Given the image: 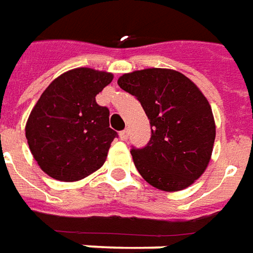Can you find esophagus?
I'll list each match as a JSON object with an SVG mask.
<instances>
[{"label": "esophagus", "mask_w": 253, "mask_h": 253, "mask_svg": "<svg viewBox=\"0 0 253 253\" xmlns=\"http://www.w3.org/2000/svg\"><path fill=\"white\" fill-rule=\"evenodd\" d=\"M128 136H129V130L128 129H124L120 132V139H121V140H126Z\"/></svg>", "instance_id": "1"}]
</instances>
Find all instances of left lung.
I'll return each mask as SVG.
<instances>
[{
    "label": "left lung",
    "instance_id": "1",
    "mask_svg": "<svg viewBox=\"0 0 253 253\" xmlns=\"http://www.w3.org/2000/svg\"><path fill=\"white\" fill-rule=\"evenodd\" d=\"M118 85L135 95L151 125V139L130 154L137 171L152 187L175 192L203 174L215 140L209 101L182 73L150 68L125 73Z\"/></svg>",
    "mask_w": 253,
    "mask_h": 253
}]
</instances>
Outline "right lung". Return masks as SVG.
Wrapping results in <instances>:
<instances>
[{"label": "right lung", "mask_w": 253, "mask_h": 253, "mask_svg": "<svg viewBox=\"0 0 253 253\" xmlns=\"http://www.w3.org/2000/svg\"><path fill=\"white\" fill-rule=\"evenodd\" d=\"M113 75L76 68L53 80L32 109L26 137L46 174L79 181L105 164L117 132L109 126V109L95 96L112 83Z\"/></svg>", "instance_id": "right-lung-1"}]
</instances>
